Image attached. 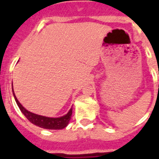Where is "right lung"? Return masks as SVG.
I'll list each match as a JSON object with an SVG mask.
<instances>
[{
	"mask_svg": "<svg viewBox=\"0 0 159 159\" xmlns=\"http://www.w3.org/2000/svg\"><path fill=\"white\" fill-rule=\"evenodd\" d=\"M13 95L21 112L28 119V120L30 121L34 125L41 128L47 129H64L69 123L71 117H72V108L70 109V111L67 112V115L62 117H58V118H50V117H46V116H39V115L32 113L30 111H28L26 109H25V107L22 106V105L19 102L16 98V95L14 93V90Z\"/></svg>",
	"mask_w": 159,
	"mask_h": 159,
	"instance_id": "1",
	"label": "right lung"
}]
</instances>
